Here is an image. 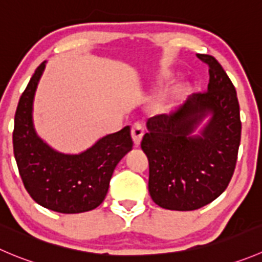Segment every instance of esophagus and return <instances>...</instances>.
Here are the masks:
<instances>
[{"label":"esophagus","instance_id":"1","mask_svg":"<svg viewBox=\"0 0 262 262\" xmlns=\"http://www.w3.org/2000/svg\"><path fill=\"white\" fill-rule=\"evenodd\" d=\"M144 134V128L141 123H134L132 125V137H133V141L136 143V146H138L141 143V139Z\"/></svg>","mask_w":262,"mask_h":262}]
</instances>
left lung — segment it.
Instances as JSON below:
<instances>
[{
  "label": "left lung",
  "instance_id": "obj_1",
  "mask_svg": "<svg viewBox=\"0 0 262 262\" xmlns=\"http://www.w3.org/2000/svg\"><path fill=\"white\" fill-rule=\"evenodd\" d=\"M197 57L209 67L207 91L149 118L141 142L149 164V194L162 209L192 211L212 202L227 189L237 164L242 129L237 92L216 58ZM209 115L207 125L193 135Z\"/></svg>",
  "mask_w": 262,
  "mask_h": 262
}]
</instances>
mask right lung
I'll use <instances>...</instances> for the list:
<instances>
[{
	"instance_id": "add662e5",
	"label": "right lung",
	"mask_w": 262,
	"mask_h": 262,
	"mask_svg": "<svg viewBox=\"0 0 262 262\" xmlns=\"http://www.w3.org/2000/svg\"><path fill=\"white\" fill-rule=\"evenodd\" d=\"M46 68L42 62L23 92L15 113L14 155L25 189L40 206L61 214L91 211L102 204L116 165L133 147L130 126L98 139L78 155L58 152L39 138L33 100Z\"/></svg>"
}]
</instances>
